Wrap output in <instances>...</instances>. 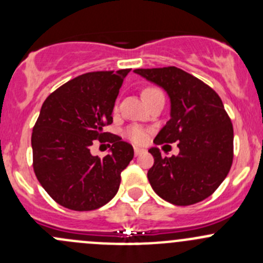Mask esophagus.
Here are the masks:
<instances>
[{"label":"esophagus","mask_w":263,"mask_h":263,"mask_svg":"<svg viewBox=\"0 0 263 263\" xmlns=\"http://www.w3.org/2000/svg\"><path fill=\"white\" fill-rule=\"evenodd\" d=\"M134 150H135V155H136V156H140V155H141V154H144L145 151H146V150H145V148H142V147H137V146L135 147Z\"/></svg>","instance_id":"34e87169"}]
</instances>
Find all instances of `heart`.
I'll return each instance as SVG.
<instances>
[{"label":"heart","instance_id":"b5f03b06","mask_svg":"<svg viewBox=\"0 0 263 263\" xmlns=\"http://www.w3.org/2000/svg\"><path fill=\"white\" fill-rule=\"evenodd\" d=\"M156 91H160V90L156 89V87H146V89L144 90V92H142V95L145 97V95L153 94V92H156ZM126 136L128 137L131 141L136 142V144H142V142L146 141L147 139L146 131H145L144 128H141V127H137V126L129 127V128L126 131Z\"/></svg>","mask_w":263,"mask_h":263}]
</instances>
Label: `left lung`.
Segmentation results:
<instances>
[{
  "instance_id": "1",
  "label": "left lung",
  "mask_w": 263,
  "mask_h": 263,
  "mask_svg": "<svg viewBox=\"0 0 263 263\" xmlns=\"http://www.w3.org/2000/svg\"><path fill=\"white\" fill-rule=\"evenodd\" d=\"M134 72L163 87L171 99V119L154 142L179 141L177 156L161 158L158 147L148 150L154 156L147 172L151 187L177 206L205 200L227 178L233 163L234 134L221 99L205 82L174 66Z\"/></svg>"
}]
</instances>
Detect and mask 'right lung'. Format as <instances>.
<instances>
[{
    "instance_id": "right-lung-1",
    "label": "right lung",
    "mask_w": 263,
    "mask_h": 263,
    "mask_svg": "<svg viewBox=\"0 0 263 263\" xmlns=\"http://www.w3.org/2000/svg\"><path fill=\"white\" fill-rule=\"evenodd\" d=\"M129 71L84 73L58 87L42 105L31 134L34 173L63 208L95 210L118 192L121 172L134 159V147L103 128L113 122L116 99ZM103 138L114 145L100 159L89 154V146Z\"/></svg>"
}]
</instances>
